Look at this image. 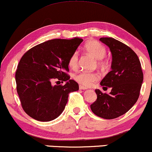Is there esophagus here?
<instances>
[{
  "label": "esophagus",
  "mask_w": 152,
  "mask_h": 152,
  "mask_svg": "<svg viewBox=\"0 0 152 152\" xmlns=\"http://www.w3.org/2000/svg\"><path fill=\"white\" fill-rule=\"evenodd\" d=\"M79 88H80V90H87V87H84V86H83V85H80Z\"/></svg>",
  "instance_id": "1"
}]
</instances>
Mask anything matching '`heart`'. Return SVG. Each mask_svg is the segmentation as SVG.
<instances>
[{"instance_id":"obj_1","label":"heart","mask_w":152,"mask_h":152,"mask_svg":"<svg viewBox=\"0 0 152 152\" xmlns=\"http://www.w3.org/2000/svg\"><path fill=\"white\" fill-rule=\"evenodd\" d=\"M84 50L88 54L97 59V65L102 68L104 69L107 67L108 62L104 59L107 50L104 45L95 40H89L84 45ZM79 64V54L77 51L74 52L68 59V66L71 69L77 68ZM74 79L77 83L85 87H90L93 85L94 82L99 79V75L97 72H88L82 71L75 75Z\"/></svg>"}]
</instances>
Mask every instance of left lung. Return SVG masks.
<instances>
[{
	"instance_id": "1",
	"label": "left lung",
	"mask_w": 152,
	"mask_h": 152,
	"mask_svg": "<svg viewBox=\"0 0 152 152\" xmlns=\"http://www.w3.org/2000/svg\"><path fill=\"white\" fill-rule=\"evenodd\" d=\"M99 40L110 48L112 70L102 80L104 87H111L110 94L95 90L97 98L90 105L94 115L107 119H115L127 112L140 97L143 72L138 56L129 46L112 37Z\"/></svg>"
}]
</instances>
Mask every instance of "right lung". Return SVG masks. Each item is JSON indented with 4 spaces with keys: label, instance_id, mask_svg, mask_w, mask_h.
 <instances>
[{
    "label": "right lung",
    "instance_id": "obj_1",
    "mask_svg": "<svg viewBox=\"0 0 152 152\" xmlns=\"http://www.w3.org/2000/svg\"><path fill=\"white\" fill-rule=\"evenodd\" d=\"M83 41L78 37L53 39L23 55L15 72L16 89L21 106L30 117L40 122L53 120L65 109L69 93L79 90L67 72L69 56ZM54 79L66 83L53 86Z\"/></svg>",
    "mask_w": 152,
    "mask_h": 152
}]
</instances>
